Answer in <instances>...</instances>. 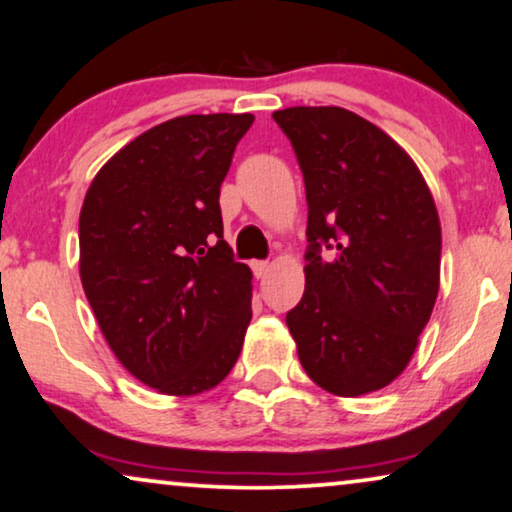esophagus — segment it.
<instances>
[{
  "instance_id": "34e87169",
  "label": "esophagus",
  "mask_w": 512,
  "mask_h": 512,
  "mask_svg": "<svg viewBox=\"0 0 512 512\" xmlns=\"http://www.w3.org/2000/svg\"><path fill=\"white\" fill-rule=\"evenodd\" d=\"M250 267H252V274H255L257 278H262V276H267V271H269V262L257 260V262H252Z\"/></svg>"
}]
</instances>
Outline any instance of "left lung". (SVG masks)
<instances>
[{"label": "left lung", "mask_w": 512, "mask_h": 512, "mask_svg": "<svg viewBox=\"0 0 512 512\" xmlns=\"http://www.w3.org/2000/svg\"><path fill=\"white\" fill-rule=\"evenodd\" d=\"M274 121L309 203L306 288L285 316L299 363L335 395L379 391L410 363L438 297L433 196L405 149L349 109L288 107Z\"/></svg>", "instance_id": "1"}]
</instances>
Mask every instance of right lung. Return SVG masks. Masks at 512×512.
<instances>
[{
  "label": "right lung",
  "instance_id": "obj_1",
  "mask_svg": "<svg viewBox=\"0 0 512 512\" xmlns=\"http://www.w3.org/2000/svg\"><path fill=\"white\" fill-rule=\"evenodd\" d=\"M252 114H187L109 159L79 215V274L109 349L142 384H220L252 318V271L222 238L220 185Z\"/></svg>",
  "mask_w": 512,
  "mask_h": 512
}]
</instances>
